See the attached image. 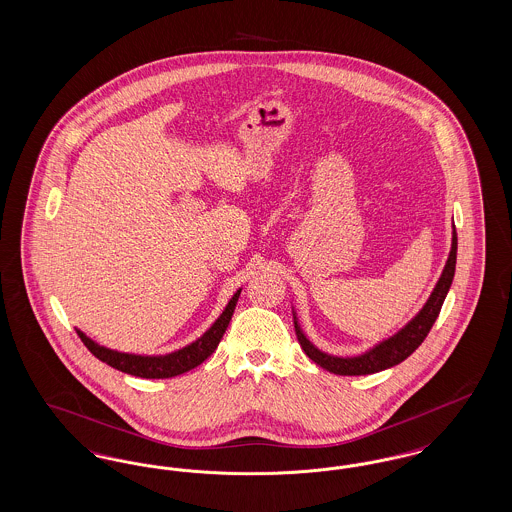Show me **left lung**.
<instances>
[{"label":"left lung","mask_w":512,"mask_h":512,"mask_svg":"<svg viewBox=\"0 0 512 512\" xmlns=\"http://www.w3.org/2000/svg\"><path fill=\"white\" fill-rule=\"evenodd\" d=\"M455 265H457V230L453 224V238H451V251L447 257V263L443 267V272L439 276L436 288L430 293L428 301L424 303V307L414 315L399 332H395L388 340L376 343L374 347H370L365 353L355 355V357H336L330 353L320 351L315 347L309 338L303 334L297 317L293 313V324H295V334L301 349L307 353V357L311 361H315L318 366L326 368L328 372L340 374V376H365V374H374L380 370H386L391 366L403 363L414 349L426 340L428 332L432 330L436 318H438L441 305L447 297V292L453 284V276H455Z\"/></svg>","instance_id":"1"}]
</instances>
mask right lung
I'll list each match as a JSON object with an SVG mask.
<instances>
[{
    "instance_id": "add662e5",
    "label": "right lung",
    "mask_w": 512,
    "mask_h": 512,
    "mask_svg": "<svg viewBox=\"0 0 512 512\" xmlns=\"http://www.w3.org/2000/svg\"><path fill=\"white\" fill-rule=\"evenodd\" d=\"M240 293L242 290H238L232 295V299L224 307L222 315L213 322V326L201 338H197L190 345L167 353V355L121 353V351L99 345L92 338H88L84 332H80L78 328H76V334L80 336V340L90 349V353L94 357H98L99 361H103L121 372L138 376V378H172V376L184 374L195 366L201 365L219 347V341L222 340V336L230 324V318L234 315Z\"/></svg>"
}]
</instances>
